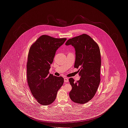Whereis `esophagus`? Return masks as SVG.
<instances>
[{
    "instance_id": "34e87169",
    "label": "esophagus",
    "mask_w": 128,
    "mask_h": 128,
    "mask_svg": "<svg viewBox=\"0 0 128 128\" xmlns=\"http://www.w3.org/2000/svg\"><path fill=\"white\" fill-rule=\"evenodd\" d=\"M64 82H68V79L66 77L64 78Z\"/></svg>"
}]
</instances>
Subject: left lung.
<instances>
[{"label": "left lung", "instance_id": "left-lung-1", "mask_svg": "<svg viewBox=\"0 0 128 128\" xmlns=\"http://www.w3.org/2000/svg\"><path fill=\"white\" fill-rule=\"evenodd\" d=\"M65 44L72 45L75 48L74 68H79L80 77L76 82L72 78L69 79L72 86L70 97L75 103H87L94 96L100 82L101 60L99 46L86 34L68 39Z\"/></svg>", "mask_w": 128, "mask_h": 128}]
</instances>
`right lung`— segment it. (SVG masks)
I'll use <instances>...</instances> for the list:
<instances>
[{"label": "right lung", "instance_id": "1", "mask_svg": "<svg viewBox=\"0 0 128 128\" xmlns=\"http://www.w3.org/2000/svg\"><path fill=\"white\" fill-rule=\"evenodd\" d=\"M66 40L43 35L29 50L27 63L28 84L34 97L43 106L55 101L58 92L63 84V77L49 74V70L56 52Z\"/></svg>", "mask_w": 128, "mask_h": 128}]
</instances>
